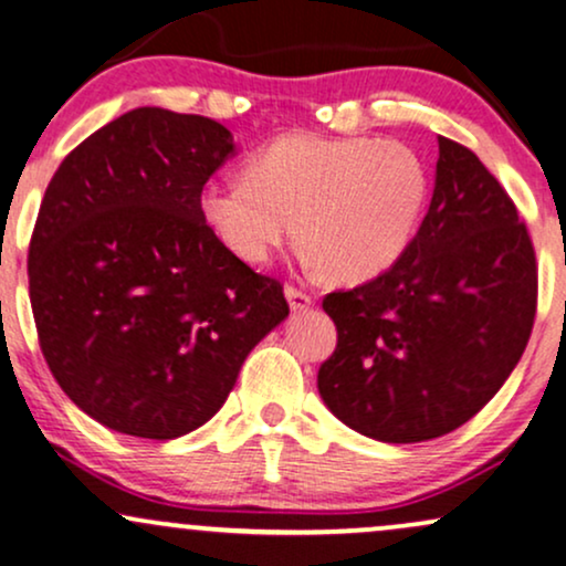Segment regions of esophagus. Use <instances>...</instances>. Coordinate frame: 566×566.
<instances>
[{
	"label": "esophagus",
	"instance_id": "esophagus-1",
	"mask_svg": "<svg viewBox=\"0 0 566 566\" xmlns=\"http://www.w3.org/2000/svg\"><path fill=\"white\" fill-rule=\"evenodd\" d=\"M284 297H287L292 313H301V311H305V308H311V303H313L311 295H305V292L295 290V287L284 290Z\"/></svg>",
	"mask_w": 566,
	"mask_h": 566
}]
</instances>
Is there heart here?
Wrapping results in <instances>:
<instances>
[{"instance_id":"b5f03b06","label":"heart","mask_w":566,"mask_h":566,"mask_svg":"<svg viewBox=\"0 0 566 566\" xmlns=\"http://www.w3.org/2000/svg\"><path fill=\"white\" fill-rule=\"evenodd\" d=\"M427 195L424 160L403 142L287 134L248 160L244 179L206 184L197 208L244 263H269L297 231L311 269L360 284L406 253Z\"/></svg>"}]
</instances>
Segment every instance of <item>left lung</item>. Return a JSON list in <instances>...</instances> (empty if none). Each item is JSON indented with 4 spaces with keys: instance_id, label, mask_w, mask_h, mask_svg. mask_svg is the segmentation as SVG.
<instances>
[{
    "instance_id": "obj_1",
    "label": "left lung",
    "mask_w": 566,
    "mask_h": 566,
    "mask_svg": "<svg viewBox=\"0 0 566 566\" xmlns=\"http://www.w3.org/2000/svg\"><path fill=\"white\" fill-rule=\"evenodd\" d=\"M430 210L385 274L324 297L337 348L318 369L335 417L366 438L453 432L501 390L533 332L535 250L512 197L440 136Z\"/></svg>"
}]
</instances>
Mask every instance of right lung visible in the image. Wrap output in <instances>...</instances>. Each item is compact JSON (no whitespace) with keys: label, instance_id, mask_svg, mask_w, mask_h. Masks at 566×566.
<instances>
[{"label":"right lung","instance_id":"right-lung-1","mask_svg":"<svg viewBox=\"0 0 566 566\" xmlns=\"http://www.w3.org/2000/svg\"><path fill=\"white\" fill-rule=\"evenodd\" d=\"M231 155L218 120L136 107L46 187L29 250L39 343L67 398L115 432L174 440L202 427L290 316L282 284L200 218L202 187Z\"/></svg>","mask_w":566,"mask_h":566}]
</instances>
